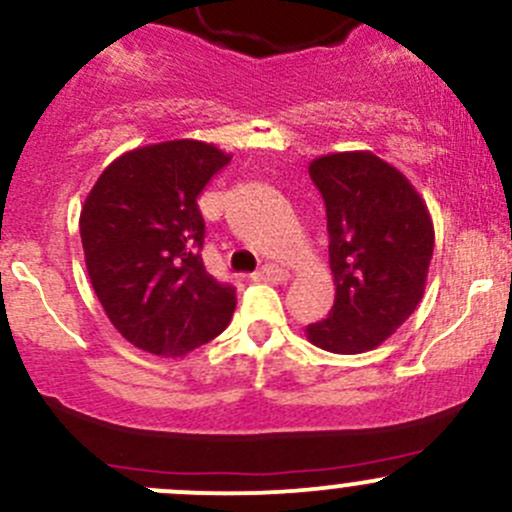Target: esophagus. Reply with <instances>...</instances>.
<instances>
[{
	"mask_svg": "<svg viewBox=\"0 0 512 512\" xmlns=\"http://www.w3.org/2000/svg\"><path fill=\"white\" fill-rule=\"evenodd\" d=\"M254 281H268V283H286L288 281V271H283V268L278 266H263L261 271H256Z\"/></svg>",
	"mask_w": 512,
	"mask_h": 512,
	"instance_id": "esophagus-1",
	"label": "esophagus"
}]
</instances>
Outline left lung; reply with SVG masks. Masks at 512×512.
Listing matches in <instances>:
<instances>
[{
    "mask_svg": "<svg viewBox=\"0 0 512 512\" xmlns=\"http://www.w3.org/2000/svg\"><path fill=\"white\" fill-rule=\"evenodd\" d=\"M328 221L336 301L306 326L313 346L363 353L416 311L433 258V221L416 186L371 151H341L308 164Z\"/></svg>",
    "mask_w": 512,
    "mask_h": 512,
    "instance_id": "1",
    "label": "left lung"
}]
</instances>
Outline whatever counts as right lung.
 Wrapping results in <instances>:
<instances>
[{
  "mask_svg": "<svg viewBox=\"0 0 512 512\" xmlns=\"http://www.w3.org/2000/svg\"><path fill=\"white\" fill-rule=\"evenodd\" d=\"M231 154L196 139L139 146L111 161L79 216L91 288L111 326L154 356H186L229 326L236 288L201 261L199 194Z\"/></svg>",
  "mask_w": 512,
  "mask_h": 512,
  "instance_id": "right-lung-1",
  "label": "right lung"
}]
</instances>
